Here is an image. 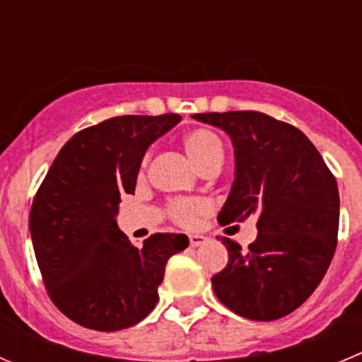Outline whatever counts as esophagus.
Returning a JSON list of instances; mask_svg holds the SVG:
<instances>
[{
  "instance_id": "1",
  "label": "esophagus",
  "mask_w": 362,
  "mask_h": 362,
  "mask_svg": "<svg viewBox=\"0 0 362 362\" xmlns=\"http://www.w3.org/2000/svg\"><path fill=\"white\" fill-rule=\"evenodd\" d=\"M202 243H206V236L190 235V245L192 247H199V245H202Z\"/></svg>"
}]
</instances>
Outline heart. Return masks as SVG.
<instances>
[{
  "instance_id": "heart-1",
  "label": "heart",
  "mask_w": 362,
  "mask_h": 362,
  "mask_svg": "<svg viewBox=\"0 0 362 362\" xmlns=\"http://www.w3.org/2000/svg\"><path fill=\"white\" fill-rule=\"evenodd\" d=\"M183 149L199 172L208 167H216V165L220 167L223 161L222 140L216 133L204 127L192 129L183 136ZM206 209H208V202L201 199H179V201L170 202L168 215L181 226H192L195 218L202 215Z\"/></svg>"
}]
</instances>
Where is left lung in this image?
I'll return each mask as SVG.
<instances>
[{
	"instance_id": "left-lung-1",
	"label": "left lung",
	"mask_w": 362,
	"mask_h": 362,
	"mask_svg": "<svg viewBox=\"0 0 362 362\" xmlns=\"http://www.w3.org/2000/svg\"><path fill=\"white\" fill-rule=\"evenodd\" d=\"M235 147V181L220 223L257 218V238L242 250L222 238L227 267L213 275L216 298L236 315L270 322L300 308L336 250L339 194L311 140L259 112L195 113Z\"/></svg>"
}]
</instances>
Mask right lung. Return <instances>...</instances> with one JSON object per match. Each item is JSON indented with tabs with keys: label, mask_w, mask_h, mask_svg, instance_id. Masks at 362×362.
I'll return each instance as SVG.
<instances>
[{
	"label": "right lung",
	"mask_w": 362,
	"mask_h": 362,
	"mask_svg": "<svg viewBox=\"0 0 362 362\" xmlns=\"http://www.w3.org/2000/svg\"><path fill=\"white\" fill-rule=\"evenodd\" d=\"M181 120L177 113L122 115L76 133L40 185L30 235L53 304L87 329L142 322L158 302L168 257L187 235L158 233L133 247L117 226L122 194H135L144 154Z\"/></svg>",
	"instance_id": "right-lung-1"
}]
</instances>
